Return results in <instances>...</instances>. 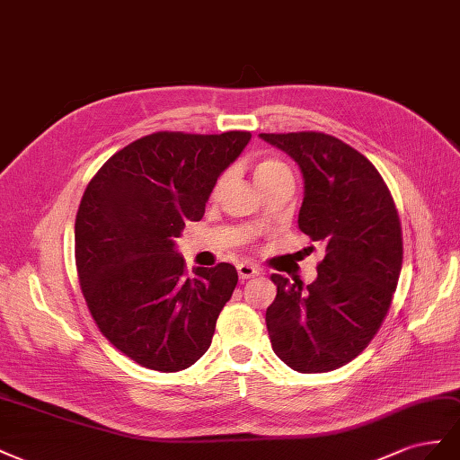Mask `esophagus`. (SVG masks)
Here are the masks:
<instances>
[{"instance_id":"esophagus-1","label":"esophagus","mask_w":460,"mask_h":460,"mask_svg":"<svg viewBox=\"0 0 460 460\" xmlns=\"http://www.w3.org/2000/svg\"><path fill=\"white\" fill-rule=\"evenodd\" d=\"M237 271H239V278L244 281V279H251V278H256V275L260 273V270L252 264H239L237 266Z\"/></svg>"}]
</instances>
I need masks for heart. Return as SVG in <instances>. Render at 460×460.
I'll return each mask as SVG.
<instances>
[{
  "label": "heart",
  "instance_id": "b5f03b06",
  "mask_svg": "<svg viewBox=\"0 0 460 460\" xmlns=\"http://www.w3.org/2000/svg\"><path fill=\"white\" fill-rule=\"evenodd\" d=\"M252 175L254 181L258 182V187L261 190H266L273 185H278L281 181H293V172L285 162L278 160V157H258L252 164ZM229 181V175L223 173L212 189V199H217V196L223 192Z\"/></svg>",
  "mask_w": 460,
  "mask_h": 460
}]
</instances>
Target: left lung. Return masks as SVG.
<instances>
[{"mask_svg": "<svg viewBox=\"0 0 460 460\" xmlns=\"http://www.w3.org/2000/svg\"><path fill=\"white\" fill-rule=\"evenodd\" d=\"M260 137L298 164V229L325 248L314 283L271 275V347L300 374L332 372L357 358L387 316L402 266L401 219L384 177L343 140L316 130Z\"/></svg>", "mask_w": 460, "mask_h": 460, "instance_id": "8db88e82", "label": "left lung"}]
</instances>
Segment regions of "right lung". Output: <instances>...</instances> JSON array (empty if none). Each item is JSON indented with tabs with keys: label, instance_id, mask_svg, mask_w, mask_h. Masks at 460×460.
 Segmentation results:
<instances>
[{
	"label": "right lung",
	"instance_id": "right-lung-1",
	"mask_svg": "<svg viewBox=\"0 0 460 460\" xmlns=\"http://www.w3.org/2000/svg\"><path fill=\"white\" fill-rule=\"evenodd\" d=\"M248 130H157L113 154L90 179L75 219V264L102 335L148 370H187L209 349L237 287L227 261L189 278L173 239L200 221Z\"/></svg>",
	"mask_w": 460,
	"mask_h": 460
}]
</instances>
